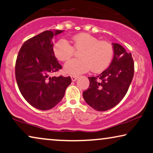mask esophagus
Wrapping results in <instances>:
<instances>
[{
  "label": "esophagus",
  "mask_w": 153,
  "mask_h": 153,
  "mask_svg": "<svg viewBox=\"0 0 153 153\" xmlns=\"http://www.w3.org/2000/svg\"><path fill=\"white\" fill-rule=\"evenodd\" d=\"M71 79H72V81H76V79H78V76H74V75H71Z\"/></svg>",
  "instance_id": "obj_1"
}]
</instances>
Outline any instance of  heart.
<instances>
[{
  "mask_svg": "<svg viewBox=\"0 0 153 153\" xmlns=\"http://www.w3.org/2000/svg\"><path fill=\"white\" fill-rule=\"evenodd\" d=\"M73 47L65 39L59 40L54 46V53L59 60L67 61L74 54V50L81 51L80 59H72L65 65V72L78 75L88 72H101L108 68L114 54L109 42L99 41L87 33H80L72 37Z\"/></svg>",
  "mask_w": 153,
  "mask_h": 153,
  "instance_id": "b5f03b06",
  "label": "heart"
}]
</instances>
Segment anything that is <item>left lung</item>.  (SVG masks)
<instances>
[{"label": "left lung", "instance_id": "8db88e82", "mask_svg": "<svg viewBox=\"0 0 153 153\" xmlns=\"http://www.w3.org/2000/svg\"><path fill=\"white\" fill-rule=\"evenodd\" d=\"M112 46L114 57L110 66L97 77H88L89 88L83 92L85 102L97 111L111 109L120 102L133 78L132 54L118 43Z\"/></svg>", "mask_w": 153, "mask_h": 153}]
</instances>
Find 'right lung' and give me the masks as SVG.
Segmentation results:
<instances>
[{"label": "right lung", "instance_id": "obj_1", "mask_svg": "<svg viewBox=\"0 0 153 153\" xmlns=\"http://www.w3.org/2000/svg\"><path fill=\"white\" fill-rule=\"evenodd\" d=\"M63 32L45 31L26 41L18 54V87L24 99L39 110H48L57 105L72 82L70 76H50L62 68L54 56L52 38Z\"/></svg>", "mask_w": 153, "mask_h": 153}]
</instances>
